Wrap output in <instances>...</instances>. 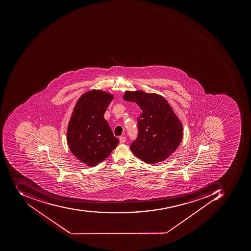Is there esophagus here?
Here are the masks:
<instances>
[{
  "instance_id": "esophagus-1",
  "label": "esophagus",
  "mask_w": 251,
  "mask_h": 251,
  "mask_svg": "<svg viewBox=\"0 0 251 251\" xmlns=\"http://www.w3.org/2000/svg\"><path fill=\"white\" fill-rule=\"evenodd\" d=\"M126 137L125 136H121L120 138V144H123L126 142Z\"/></svg>"
}]
</instances>
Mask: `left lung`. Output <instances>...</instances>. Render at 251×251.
Instances as JSON below:
<instances>
[{"instance_id":"8db88e82","label":"left lung","mask_w":251,"mask_h":251,"mask_svg":"<svg viewBox=\"0 0 251 251\" xmlns=\"http://www.w3.org/2000/svg\"><path fill=\"white\" fill-rule=\"evenodd\" d=\"M125 100L135 102L142 109L137 119L138 135L130 145L132 153L147 164L166 160L182 138V123L161 96L143 91L125 93Z\"/></svg>"}]
</instances>
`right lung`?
<instances>
[{
    "mask_svg": "<svg viewBox=\"0 0 251 251\" xmlns=\"http://www.w3.org/2000/svg\"><path fill=\"white\" fill-rule=\"evenodd\" d=\"M113 99V95L103 91H88L79 98L69 122V148L75 157L90 167L103 161L120 142L103 117Z\"/></svg>",
    "mask_w": 251,
    "mask_h": 251,
    "instance_id": "obj_1",
    "label": "right lung"
}]
</instances>
